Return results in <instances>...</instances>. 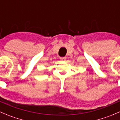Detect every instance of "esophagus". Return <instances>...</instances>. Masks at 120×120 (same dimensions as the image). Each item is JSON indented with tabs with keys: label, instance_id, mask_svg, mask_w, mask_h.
Masks as SVG:
<instances>
[{
	"label": "esophagus",
	"instance_id": "obj_1",
	"mask_svg": "<svg viewBox=\"0 0 120 120\" xmlns=\"http://www.w3.org/2000/svg\"><path fill=\"white\" fill-rule=\"evenodd\" d=\"M60 60H61V61H66V57H61V58H60Z\"/></svg>",
	"mask_w": 120,
	"mask_h": 120
}]
</instances>
